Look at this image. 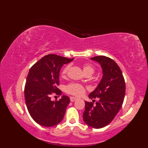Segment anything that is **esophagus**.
Listing matches in <instances>:
<instances>
[{"instance_id":"34e87169","label":"esophagus","mask_w":148,"mask_h":148,"mask_svg":"<svg viewBox=\"0 0 148 148\" xmlns=\"http://www.w3.org/2000/svg\"><path fill=\"white\" fill-rule=\"evenodd\" d=\"M76 100H77V98H76V97H70V101L72 102L76 101Z\"/></svg>"}]
</instances>
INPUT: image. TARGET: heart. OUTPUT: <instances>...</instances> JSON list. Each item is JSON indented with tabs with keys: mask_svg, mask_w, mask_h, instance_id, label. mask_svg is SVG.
Masks as SVG:
<instances>
[{
	"mask_svg": "<svg viewBox=\"0 0 148 148\" xmlns=\"http://www.w3.org/2000/svg\"><path fill=\"white\" fill-rule=\"evenodd\" d=\"M83 71L84 73L86 74H93L94 72V68L92 65H91L90 64H84L83 66ZM70 69V65H67L65 67L63 68L61 72V76L62 77H65L67 76L68 73V71ZM65 92L70 94L72 95L77 96V97H81L83 95L86 91V87L83 86L82 84H78V83H71L68 84L65 88Z\"/></svg>",
	"mask_w": 148,
	"mask_h": 148,
	"instance_id": "obj_1",
	"label": "heart"
}]
</instances>
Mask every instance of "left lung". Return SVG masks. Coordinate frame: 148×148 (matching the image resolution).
Instances as JSON below:
<instances>
[{
  "instance_id": "8db88e82",
  "label": "left lung",
  "mask_w": 148,
  "mask_h": 148,
  "mask_svg": "<svg viewBox=\"0 0 148 148\" xmlns=\"http://www.w3.org/2000/svg\"><path fill=\"white\" fill-rule=\"evenodd\" d=\"M99 62L102 69L103 77L89 98L95 101H85L83 121L94 128H101L111 123L121 109L125 95V82L122 72L112 59L105 56L91 58Z\"/></svg>"
}]
</instances>
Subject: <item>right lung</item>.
Masks as SVG:
<instances>
[{"mask_svg": "<svg viewBox=\"0 0 148 148\" xmlns=\"http://www.w3.org/2000/svg\"><path fill=\"white\" fill-rule=\"evenodd\" d=\"M73 59L49 54L30 69L24 89L25 99L31 117L42 126H55L64 118L69 97L62 95L59 100L51 101V97L61 95L62 91L57 88L60 70Z\"/></svg>", "mask_w": 148, "mask_h": 148, "instance_id": "add662e5", "label": "right lung"}]
</instances>
